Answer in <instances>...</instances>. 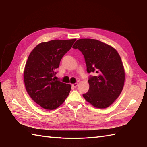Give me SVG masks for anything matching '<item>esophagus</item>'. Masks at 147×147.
<instances>
[{
    "mask_svg": "<svg viewBox=\"0 0 147 147\" xmlns=\"http://www.w3.org/2000/svg\"><path fill=\"white\" fill-rule=\"evenodd\" d=\"M72 85H73V86L74 88H76L77 86H78V82H76V83H74Z\"/></svg>",
    "mask_w": 147,
    "mask_h": 147,
    "instance_id": "obj_1",
    "label": "esophagus"
}]
</instances>
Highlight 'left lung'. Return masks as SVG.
Returning a JSON list of instances; mask_svg holds the SVG:
<instances>
[{
    "label": "left lung",
    "mask_w": 147,
    "mask_h": 147,
    "mask_svg": "<svg viewBox=\"0 0 147 147\" xmlns=\"http://www.w3.org/2000/svg\"><path fill=\"white\" fill-rule=\"evenodd\" d=\"M84 55L90 75L89 91L82 94L93 106L104 109L114 102L121 93L125 72L121 58L113 47L94 39H80L73 47Z\"/></svg>",
    "instance_id": "8db88e82"
}]
</instances>
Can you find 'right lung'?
<instances>
[{"instance_id": "right-lung-1", "label": "right lung", "mask_w": 147, "mask_h": 147, "mask_svg": "<svg viewBox=\"0 0 147 147\" xmlns=\"http://www.w3.org/2000/svg\"><path fill=\"white\" fill-rule=\"evenodd\" d=\"M76 39L55 40L38 44L30 54L24 73L26 90L35 102L47 110L64 102L71 91L70 84L55 79L63 56Z\"/></svg>"}]
</instances>
